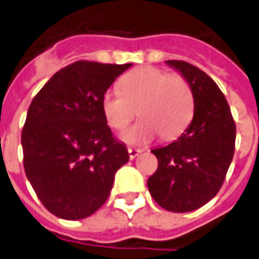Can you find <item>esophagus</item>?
Here are the masks:
<instances>
[{"label": "esophagus", "instance_id": "34e87169", "mask_svg": "<svg viewBox=\"0 0 259 259\" xmlns=\"http://www.w3.org/2000/svg\"><path fill=\"white\" fill-rule=\"evenodd\" d=\"M127 152H129V156H130V159H135V158H137V156H139V155L141 154V152H143V151H141V149L129 148V149H127Z\"/></svg>", "mask_w": 259, "mask_h": 259}]
</instances>
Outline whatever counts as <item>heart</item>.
I'll return each mask as SVG.
<instances>
[{
    "instance_id": "1",
    "label": "heart",
    "mask_w": 259,
    "mask_h": 259,
    "mask_svg": "<svg viewBox=\"0 0 259 259\" xmlns=\"http://www.w3.org/2000/svg\"><path fill=\"white\" fill-rule=\"evenodd\" d=\"M119 88L105 92L101 108L115 130L126 129L139 108L143 119L122 136L127 144H147L159 133L166 140L174 139L192 120L195 97L184 76L170 75L158 67H141L126 74Z\"/></svg>"
}]
</instances>
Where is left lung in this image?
I'll use <instances>...</instances> for the list:
<instances>
[{"label": "left lung", "mask_w": 259, "mask_h": 259, "mask_svg": "<svg viewBox=\"0 0 259 259\" xmlns=\"http://www.w3.org/2000/svg\"><path fill=\"white\" fill-rule=\"evenodd\" d=\"M192 88V122L176 141L151 152L158 168L148 178L151 196L160 207L188 212L218 193L235 152L236 124L217 83L187 61L167 60Z\"/></svg>", "instance_id": "obj_1"}]
</instances>
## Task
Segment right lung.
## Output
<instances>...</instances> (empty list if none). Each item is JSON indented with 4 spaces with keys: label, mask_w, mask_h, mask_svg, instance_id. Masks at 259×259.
I'll list each match as a JSON object with an SVG mask.
<instances>
[{
    "label": "right lung",
    "mask_w": 259,
    "mask_h": 259,
    "mask_svg": "<svg viewBox=\"0 0 259 259\" xmlns=\"http://www.w3.org/2000/svg\"><path fill=\"white\" fill-rule=\"evenodd\" d=\"M132 66L75 61L57 71L28 107L22 130L24 171L48 211L92 215L108 199L126 145L112 137L103 96Z\"/></svg>",
    "instance_id": "right-lung-1"
}]
</instances>
